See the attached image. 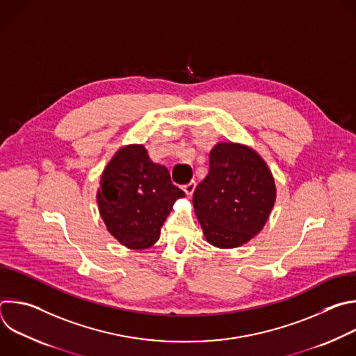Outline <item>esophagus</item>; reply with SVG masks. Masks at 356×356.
I'll return each instance as SVG.
<instances>
[{"instance_id":"34e87169","label":"esophagus","mask_w":356,"mask_h":356,"mask_svg":"<svg viewBox=\"0 0 356 356\" xmlns=\"http://www.w3.org/2000/svg\"><path fill=\"white\" fill-rule=\"evenodd\" d=\"M194 188H195V181H194V180H191V181H188L187 184H184V186H183V190H184V191H186V194H188V195H191V194H193Z\"/></svg>"}]
</instances>
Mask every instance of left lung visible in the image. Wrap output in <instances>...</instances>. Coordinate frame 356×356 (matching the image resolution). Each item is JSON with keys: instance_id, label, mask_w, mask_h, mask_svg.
<instances>
[{"instance_id": "1", "label": "left lung", "mask_w": 356, "mask_h": 356, "mask_svg": "<svg viewBox=\"0 0 356 356\" xmlns=\"http://www.w3.org/2000/svg\"><path fill=\"white\" fill-rule=\"evenodd\" d=\"M276 201L266 162L246 145L220 142L210 152L207 177L194 190L193 207L207 242L238 248L265 227Z\"/></svg>"}]
</instances>
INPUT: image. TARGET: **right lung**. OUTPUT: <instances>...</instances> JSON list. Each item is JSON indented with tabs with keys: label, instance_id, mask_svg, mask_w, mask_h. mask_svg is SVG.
Instances as JSON below:
<instances>
[{
	"label": "right lung",
	"instance_id": "obj_1",
	"mask_svg": "<svg viewBox=\"0 0 356 356\" xmlns=\"http://www.w3.org/2000/svg\"><path fill=\"white\" fill-rule=\"evenodd\" d=\"M184 191L169 170L150 161L143 145L121 147L106 166L97 191L99 216L108 232L129 249H146L161 235L175 201Z\"/></svg>",
	"mask_w": 356,
	"mask_h": 356
}]
</instances>
